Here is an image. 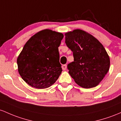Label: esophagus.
<instances>
[{
	"mask_svg": "<svg viewBox=\"0 0 121 121\" xmlns=\"http://www.w3.org/2000/svg\"><path fill=\"white\" fill-rule=\"evenodd\" d=\"M66 69H67V65H63V66H62V69H63V70H65Z\"/></svg>",
	"mask_w": 121,
	"mask_h": 121,
	"instance_id": "1",
	"label": "esophagus"
}]
</instances>
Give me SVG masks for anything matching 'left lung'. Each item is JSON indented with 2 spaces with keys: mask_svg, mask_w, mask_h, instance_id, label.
I'll return each instance as SVG.
<instances>
[{
  "mask_svg": "<svg viewBox=\"0 0 121 121\" xmlns=\"http://www.w3.org/2000/svg\"><path fill=\"white\" fill-rule=\"evenodd\" d=\"M65 35V43L74 56V62L67 66L69 74L83 88L97 86L108 73L110 65L104 46L94 36L82 30H74Z\"/></svg>",
  "mask_w": 121,
  "mask_h": 121,
  "instance_id": "1",
  "label": "left lung"
}]
</instances>
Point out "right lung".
Here are the masks:
<instances>
[{
    "mask_svg": "<svg viewBox=\"0 0 121 121\" xmlns=\"http://www.w3.org/2000/svg\"><path fill=\"white\" fill-rule=\"evenodd\" d=\"M61 32L49 29L39 31L28 39L17 58L18 72L28 85L36 89L49 87L62 73L58 47Z\"/></svg>",
    "mask_w": 121,
    "mask_h": 121,
    "instance_id": "add662e5",
    "label": "right lung"
}]
</instances>
